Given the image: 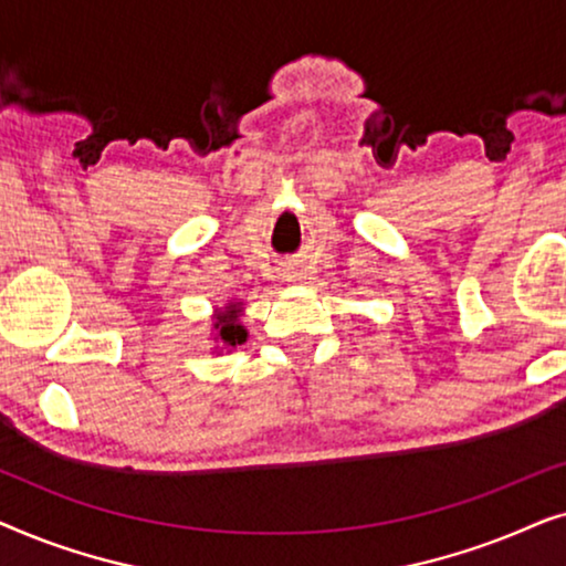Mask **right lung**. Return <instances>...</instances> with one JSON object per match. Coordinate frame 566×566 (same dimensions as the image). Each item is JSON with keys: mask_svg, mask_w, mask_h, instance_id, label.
I'll return each instance as SVG.
<instances>
[{"mask_svg": "<svg viewBox=\"0 0 566 566\" xmlns=\"http://www.w3.org/2000/svg\"><path fill=\"white\" fill-rule=\"evenodd\" d=\"M239 314H242V306L239 304H227L221 312L213 314V339H219L223 347H237L247 343V329L239 324Z\"/></svg>", "mask_w": 566, "mask_h": 566, "instance_id": "right-lung-1", "label": "right lung"}]
</instances>
